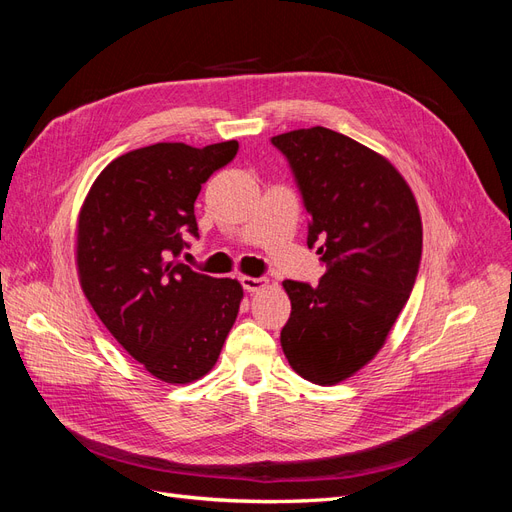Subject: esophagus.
Here are the masks:
<instances>
[{
  "instance_id": "1",
  "label": "esophagus",
  "mask_w": 512,
  "mask_h": 512,
  "mask_svg": "<svg viewBox=\"0 0 512 512\" xmlns=\"http://www.w3.org/2000/svg\"><path fill=\"white\" fill-rule=\"evenodd\" d=\"M239 282H241V286H243V290H245V292H256V290H260V288H265V286H267V280H265V277H250V275H243Z\"/></svg>"
}]
</instances>
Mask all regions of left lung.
Listing matches in <instances>:
<instances>
[{
  "instance_id": "obj_1",
  "label": "left lung",
  "mask_w": 512,
  "mask_h": 512,
  "mask_svg": "<svg viewBox=\"0 0 512 512\" xmlns=\"http://www.w3.org/2000/svg\"><path fill=\"white\" fill-rule=\"evenodd\" d=\"M309 215L307 245L327 267L318 284L286 280L282 348L314 384L350 378L382 348L410 299L423 252L416 200L395 166L329 128L271 138Z\"/></svg>"
}]
</instances>
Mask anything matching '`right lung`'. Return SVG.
Here are the masks:
<instances>
[{"label":"right lung","instance_id":"right-lung-1","mask_svg":"<svg viewBox=\"0 0 512 512\" xmlns=\"http://www.w3.org/2000/svg\"><path fill=\"white\" fill-rule=\"evenodd\" d=\"M237 141L196 149L156 143L123 153L91 185L79 215L76 265L87 301L151 376L203 378L239 314L243 288L183 265L198 239L194 203Z\"/></svg>","mask_w":512,"mask_h":512}]
</instances>
